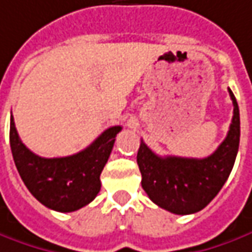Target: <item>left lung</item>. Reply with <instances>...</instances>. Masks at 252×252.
<instances>
[{"instance_id": "8db88e82", "label": "left lung", "mask_w": 252, "mask_h": 252, "mask_svg": "<svg viewBox=\"0 0 252 252\" xmlns=\"http://www.w3.org/2000/svg\"><path fill=\"white\" fill-rule=\"evenodd\" d=\"M233 119L225 140L205 158L160 157L142 140L136 161L142 174V188L150 200L176 215L203 210L218 194L232 172L240 143V113L233 92Z\"/></svg>"}]
</instances>
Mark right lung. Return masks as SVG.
I'll return each instance as SVG.
<instances>
[{
    "mask_svg": "<svg viewBox=\"0 0 252 252\" xmlns=\"http://www.w3.org/2000/svg\"><path fill=\"white\" fill-rule=\"evenodd\" d=\"M123 126H110L87 149L67 157L45 158L23 145L11 114L9 142L13 161L26 188L51 210L71 212L90 204L100 190V174Z\"/></svg>",
    "mask_w": 252,
    "mask_h": 252,
    "instance_id": "obj_1",
    "label": "right lung"
}]
</instances>
